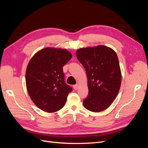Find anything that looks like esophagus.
<instances>
[{
    "mask_svg": "<svg viewBox=\"0 0 148 148\" xmlns=\"http://www.w3.org/2000/svg\"><path fill=\"white\" fill-rule=\"evenodd\" d=\"M73 89H75V90H77L78 88V84H75V85H73Z\"/></svg>",
    "mask_w": 148,
    "mask_h": 148,
    "instance_id": "1",
    "label": "esophagus"
}]
</instances>
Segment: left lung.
<instances>
[{"label": "left lung", "instance_id": "8db88e82", "mask_svg": "<svg viewBox=\"0 0 148 148\" xmlns=\"http://www.w3.org/2000/svg\"><path fill=\"white\" fill-rule=\"evenodd\" d=\"M76 56L86 70L88 96L84 107L94 112H99L111 105L120 88L122 75L115 52L104 46L81 48Z\"/></svg>", "mask_w": 148, "mask_h": 148}]
</instances>
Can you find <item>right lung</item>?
Returning <instances> with one entry per match:
<instances>
[{
	"instance_id": "1",
	"label": "right lung",
	"mask_w": 148,
	"mask_h": 148,
	"mask_svg": "<svg viewBox=\"0 0 148 148\" xmlns=\"http://www.w3.org/2000/svg\"><path fill=\"white\" fill-rule=\"evenodd\" d=\"M71 57L65 49L47 47L31 58L26 71V88L40 109L51 113L64 106L72 88L64 81L63 66Z\"/></svg>"
}]
</instances>
